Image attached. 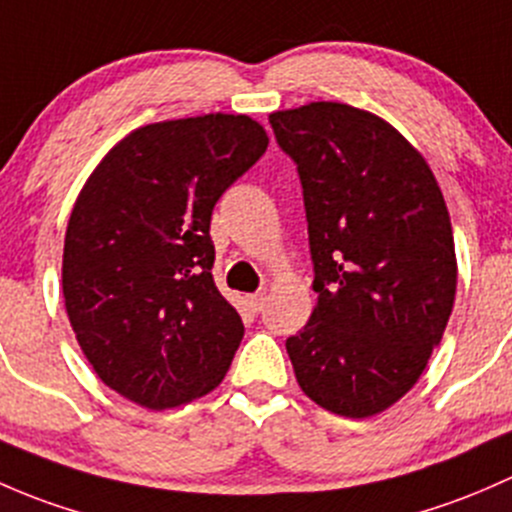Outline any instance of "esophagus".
<instances>
[{
  "label": "esophagus",
  "instance_id": "esophagus-1",
  "mask_svg": "<svg viewBox=\"0 0 512 512\" xmlns=\"http://www.w3.org/2000/svg\"><path fill=\"white\" fill-rule=\"evenodd\" d=\"M249 308L254 310V313H261V310L266 308V293H254V295H249Z\"/></svg>",
  "mask_w": 512,
  "mask_h": 512
}]
</instances>
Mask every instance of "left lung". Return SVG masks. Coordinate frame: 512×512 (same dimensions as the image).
<instances>
[{
	"label": "left lung",
	"mask_w": 512,
	"mask_h": 512,
	"mask_svg": "<svg viewBox=\"0 0 512 512\" xmlns=\"http://www.w3.org/2000/svg\"><path fill=\"white\" fill-rule=\"evenodd\" d=\"M298 167L318 305L286 350L300 389L365 419L414 387L456 298L444 194L387 120L345 103L268 115Z\"/></svg>",
	"instance_id": "left-lung-1"
}]
</instances>
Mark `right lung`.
Here are the masks:
<instances>
[{
    "instance_id": "right-lung-1",
    "label": "right lung",
    "mask_w": 512,
    "mask_h": 512,
    "mask_svg": "<svg viewBox=\"0 0 512 512\" xmlns=\"http://www.w3.org/2000/svg\"><path fill=\"white\" fill-rule=\"evenodd\" d=\"M268 135L209 113L133 130L83 184L63 244V298L83 355L110 389L172 409L219 387L244 337L214 286V204Z\"/></svg>"
}]
</instances>
